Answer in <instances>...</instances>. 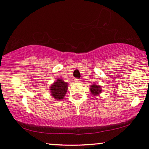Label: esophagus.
<instances>
[{
	"instance_id": "obj_1",
	"label": "esophagus",
	"mask_w": 149,
	"mask_h": 149,
	"mask_svg": "<svg viewBox=\"0 0 149 149\" xmlns=\"http://www.w3.org/2000/svg\"><path fill=\"white\" fill-rule=\"evenodd\" d=\"M74 81L75 82V83H79V82L81 81V80L79 79H75Z\"/></svg>"
}]
</instances>
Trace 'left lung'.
I'll list each match as a JSON object with an SVG mask.
<instances>
[{
	"instance_id": "left-lung-1",
	"label": "left lung",
	"mask_w": 149,
	"mask_h": 149,
	"mask_svg": "<svg viewBox=\"0 0 149 149\" xmlns=\"http://www.w3.org/2000/svg\"><path fill=\"white\" fill-rule=\"evenodd\" d=\"M90 91L92 96H97L102 93V87L100 85H97V84H92L90 86Z\"/></svg>"
}]
</instances>
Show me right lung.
<instances>
[{
	"mask_svg": "<svg viewBox=\"0 0 149 149\" xmlns=\"http://www.w3.org/2000/svg\"><path fill=\"white\" fill-rule=\"evenodd\" d=\"M68 89V83L62 79H57L50 86V94L57 101H60L65 97Z\"/></svg>",
	"mask_w": 149,
	"mask_h": 149,
	"instance_id": "obj_1",
	"label": "right lung"
}]
</instances>
